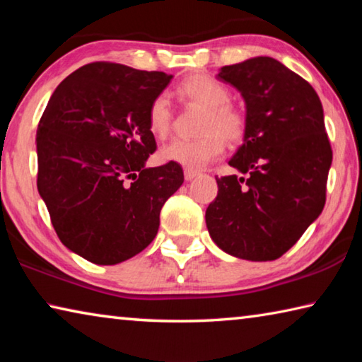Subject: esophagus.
Masks as SVG:
<instances>
[{
	"instance_id": "obj_1",
	"label": "esophagus",
	"mask_w": 362,
	"mask_h": 362,
	"mask_svg": "<svg viewBox=\"0 0 362 362\" xmlns=\"http://www.w3.org/2000/svg\"><path fill=\"white\" fill-rule=\"evenodd\" d=\"M199 173L198 170H193V169H185L183 170V175H185V180H193L196 175H198Z\"/></svg>"
}]
</instances>
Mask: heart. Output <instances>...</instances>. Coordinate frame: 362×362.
Wrapping results in <instances>:
<instances>
[{
  "label": "heart",
  "instance_id": "heart-1",
  "mask_svg": "<svg viewBox=\"0 0 362 362\" xmlns=\"http://www.w3.org/2000/svg\"><path fill=\"white\" fill-rule=\"evenodd\" d=\"M182 97L206 108L198 139H175L159 150L163 163H175L187 169H199L223 153L225 142L241 144L247 134V118L230 102V90L214 76L196 73L177 86ZM173 107L166 95H156L146 113L148 129L156 139H166L173 126Z\"/></svg>",
  "mask_w": 362,
  "mask_h": 362
}]
</instances>
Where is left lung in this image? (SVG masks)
<instances>
[{"label": "left lung", "instance_id": "1", "mask_svg": "<svg viewBox=\"0 0 362 362\" xmlns=\"http://www.w3.org/2000/svg\"><path fill=\"white\" fill-rule=\"evenodd\" d=\"M218 79L246 102L247 134L228 161L244 177H216L207 230L233 257L276 260L326 204L332 148L321 100L308 81L272 57L222 66Z\"/></svg>", "mask_w": 362, "mask_h": 362}]
</instances>
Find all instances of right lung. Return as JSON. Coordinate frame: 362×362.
<instances>
[{
    "label": "right lung",
    "mask_w": 362,
    "mask_h": 362,
    "mask_svg": "<svg viewBox=\"0 0 362 362\" xmlns=\"http://www.w3.org/2000/svg\"><path fill=\"white\" fill-rule=\"evenodd\" d=\"M170 79L164 71L88 64L57 86L40 119L38 192L64 246L97 265L142 252L183 183L180 164L145 168L156 150L146 113Z\"/></svg>",
    "instance_id": "add662e5"
}]
</instances>
